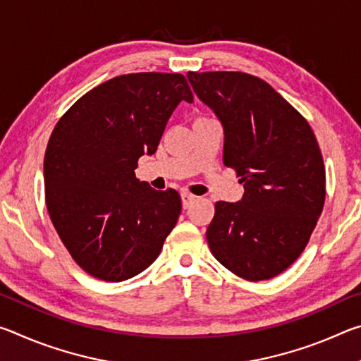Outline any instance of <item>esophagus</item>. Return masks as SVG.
<instances>
[{"mask_svg": "<svg viewBox=\"0 0 361 361\" xmlns=\"http://www.w3.org/2000/svg\"><path fill=\"white\" fill-rule=\"evenodd\" d=\"M195 199H197V197H195V195H192V194L181 192V202H183V207H185V209H188V207L191 205Z\"/></svg>", "mask_w": 361, "mask_h": 361, "instance_id": "34e87169", "label": "esophagus"}]
</instances>
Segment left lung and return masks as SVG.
<instances>
[{"instance_id": "obj_1", "label": "left lung", "mask_w": 361, "mask_h": 361, "mask_svg": "<svg viewBox=\"0 0 361 361\" xmlns=\"http://www.w3.org/2000/svg\"><path fill=\"white\" fill-rule=\"evenodd\" d=\"M194 92L224 130L223 162L243 185L239 202L215 204L207 242L250 282L282 274L304 252L325 204V166L309 122L262 79L189 71Z\"/></svg>"}]
</instances>
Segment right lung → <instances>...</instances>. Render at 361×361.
Segmentation results:
<instances>
[{"mask_svg":"<svg viewBox=\"0 0 361 361\" xmlns=\"http://www.w3.org/2000/svg\"><path fill=\"white\" fill-rule=\"evenodd\" d=\"M183 100H194L183 75L130 73L89 90L54 127L44 156L47 212L89 276L135 277L178 221L180 194L156 191L135 169L143 154H154Z\"/></svg>","mask_w":361,"mask_h":361,"instance_id":"add662e5","label":"right lung"}]
</instances>
